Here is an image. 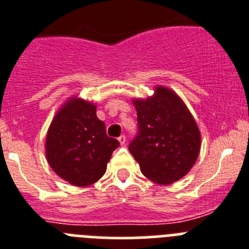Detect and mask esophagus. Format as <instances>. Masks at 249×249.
Segmentation results:
<instances>
[{
  "mask_svg": "<svg viewBox=\"0 0 249 249\" xmlns=\"http://www.w3.org/2000/svg\"><path fill=\"white\" fill-rule=\"evenodd\" d=\"M118 140H119V142L122 144V145H124L125 142H126V137H125V135H120Z\"/></svg>",
  "mask_w": 249,
  "mask_h": 249,
  "instance_id": "34e87169",
  "label": "esophagus"
}]
</instances>
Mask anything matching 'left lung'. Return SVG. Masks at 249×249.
I'll list each match as a JSON object with an SVG mask.
<instances>
[{
	"label": "left lung",
	"mask_w": 249,
	"mask_h": 249,
	"mask_svg": "<svg viewBox=\"0 0 249 249\" xmlns=\"http://www.w3.org/2000/svg\"><path fill=\"white\" fill-rule=\"evenodd\" d=\"M138 133L129 144L144 176L158 184L179 180L196 163L200 133L185 104L166 88L155 89L153 98L134 101Z\"/></svg>",
	"instance_id": "1"
}]
</instances>
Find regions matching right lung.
Masks as SVG:
<instances>
[{
  "label": "right lung",
  "instance_id": "add662e5",
  "mask_svg": "<svg viewBox=\"0 0 249 249\" xmlns=\"http://www.w3.org/2000/svg\"><path fill=\"white\" fill-rule=\"evenodd\" d=\"M120 142L107 135L96 107L72 98L53 120L46 137V158L53 172L70 184L88 187L107 172Z\"/></svg>",
  "mask_w": 249,
  "mask_h": 249
}]
</instances>
